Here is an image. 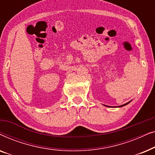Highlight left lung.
<instances>
[{"label": "left lung", "mask_w": 155, "mask_h": 155, "mask_svg": "<svg viewBox=\"0 0 155 155\" xmlns=\"http://www.w3.org/2000/svg\"><path fill=\"white\" fill-rule=\"evenodd\" d=\"M130 101H129V102H127L126 104H124L120 105V106H118V107H124V106H126V105H127V104H128L130 103ZM105 106H106V107H110V106H109H109H107V105H105Z\"/></svg>", "instance_id": "left-lung-1"}]
</instances>
